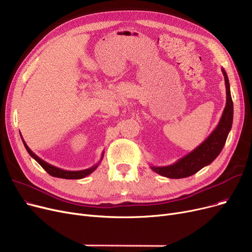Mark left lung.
<instances>
[{
    "instance_id": "8db88e82",
    "label": "left lung",
    "mask_w": 252,
    "mask_h": 252,
    "mask_svg": "<svg viewBox=\"0 0 252 252\" xmlns=\"http://www.w3.org/2000/svg\"><path fill=\"white\" fill-rule=\"evenodd\" d=\"M221 72L224 77V85H226L227 102L219 125L199 146L196 147L187 155L180 158L177 162L166 166L151 165V169L158 175L169 179H183L190 177L213 162L222 150L232 128L234 109L229 78L223 68H221Z\"/></svg>"
}]
</instances>
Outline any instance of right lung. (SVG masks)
<instances>
[{
  "instance_id": "add662e5",
  "label": "right lung",
  "mask_w": 252,
  "mask_h": 252,
  "mask_svg": "<svg viewBox=\"0 0 252 252\" xmlns=\"http://www.w3.org/2000/svg\"><path fill=\"white\" fill-rule=\"evenodd\" d=\"M20 137H21V139H22L21 134H20ZM22 142H23V145H24L25 149L28 150L29 154L33 158V159H34L35 161H37V163H38L39 165H41L50 176L55 177V178L67 179V180H78V179L86 178L87 176L91 175V174L93 173V171H94V170L98 167V165H99L100 162L102 161L103 156H104V152H103V153H102V156H101V158H100V160H99V162H98L97 164H95V165H93V166L90 167V168L83 169V170H64V169H62V168H59V167H56V166L52 165V164H49L48 162H46L45 160H43L42 158H39L37 155H35V154L30 149V147L28 146V145H26V143L24 142L23 139H22Z\"/></svg>"
}]
</instances>
